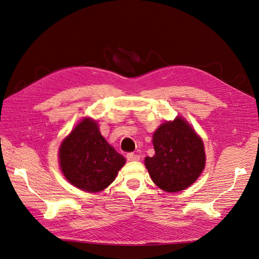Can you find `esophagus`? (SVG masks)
Instances as JSON below:
<instances>
[{"label":"esophagus","mask_w":259,"mask_h":259,"mask_svg":"<svg viewBox=\"0 0 259 259\" xmlns=\"http://www.w3.org/2000/svg\"><path fill=\"white\" fill-rule=\"evenodd\" d=\"M126 159L128 161H138L140 160V155L136 154V153H133V152H130L126 154Z\"/></svg>","instance_id":"34e87169"}]
</instances>
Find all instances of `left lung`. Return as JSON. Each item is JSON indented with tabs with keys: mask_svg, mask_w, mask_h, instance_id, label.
<instances>
[{
	"mask_svg": "<svg viewBox=\"0 0 259 259\" xmlns=\"http://www.w3.org/2000/svg\"><path fill=\"white\" fill-rule=\"evenodd\" d=\"M154 155L145 159L153 183L166 192L182 191L192 185L205 166L201 138L182 117L165 122L153 134Z\"/></svg>",
	"mask_w": 259,
	"mask_h": 259,
	"instance_id": "8db88e82",
	"label": "left lung"
}]
</instances>
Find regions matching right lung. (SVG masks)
Listing matches in <instances>:
<instances>
[{
	"instance_id": "1",
	"label": "right lung",
	"mask_w": 259,
	"mask_h": 259,
	"mask_svg": "<svg viewBox=\"0 0 259 259\" xmlns=\"http://www.w3.org/2000/svg\"><path fill=\"white\" fill-rule=\"evenodd\" d=\"M59 161L70 184L89 192L104 190L125 164L124 156L106 142L97 123L89 117L62 142Z\"/></svg>"
}]
</instances>
